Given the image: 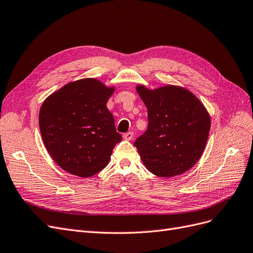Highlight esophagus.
Listing matches in <instances>:
<instances>
[{"label":"esophagus","instance_id":"esophagus-1","mask_svg":"<svg viewBox=\"0 0 253 253\" xmlns=\"http://www.w3.org/2000/svg\"><path fill=\"white\" fill-rule=\"evenodd\" d=\"M133 137H134V133L133 132H127V133L124 134V138L126 140H132Z\"/></svg>","mask_w":253,"mask_h":253}]
</instances>
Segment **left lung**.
<instances>
[{"label":"left lung","mask_w":253,"mask_h":253,"mask_svg":"<svg viewBox=\"0 0 253 253\" xmlns=\"http://www.w3.org/2000/svg\"><path fill=\"white\" fill-rule=\"evenodd\" d=\"M148 109V128L134 142L147 169L172 177L191 169L208 140L210 117L189 90L168 85L155 90L137 86Z\"/></svg>","instance_id":"1"}]
</instances>
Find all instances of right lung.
<instances>
[{
  "label": "right lung",
  "mask_w": 253,
  "mask_h": 253,
  "mask_svg": "<svg viewBox=\"0 0 253 253\" xmlns=\"http://www.w3.org/2000/svg\"><path fill=\"white\" fill-rule=\"evenodd\" d=\"M114 88L96 79L68 83L42 104L39 126L45 148L66 172L90 177L108 166L122 137L106 108Z\"/></svg>",
  "instance_id": "1"
}]
</instances>
